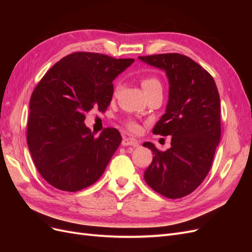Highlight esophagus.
<instances>
[{
    "instance_id": "esophagus-1",
    "label": "esophagus",
    "mask_w": 252,
    "mask_h": 252,
    "mask_svg": "<svg viewBox=\"0 0 252 252\" xmlns=\"http://www.w3.org/2000/svg\"><path fill=\"white\" fill-rule=\"evenodd\" d=\"M139 141H136L135 139L132 138H123L122 140V145L123 146H139Z\"/></svg>"
}]
</instances>
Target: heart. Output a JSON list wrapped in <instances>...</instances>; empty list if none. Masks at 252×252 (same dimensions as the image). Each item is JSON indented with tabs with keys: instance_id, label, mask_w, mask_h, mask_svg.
I'll return each instance as SVG.
<instances>
[{
	"instance_id": "obj_1",
	"label": "heart",
	"mask_w": 252,
	"mask_h": 252,
	"mask_svg": "<svg viewBox=\"0 0 252 252\" xmlns=\"http://www.w3.org/2000/svg\"><path fill=\"white\" fill-rule=\"evenodd\" d=\"M141 83H142V87H143L145 94H146L154 93V91H156V90H162V88H163L162 82L159 81V79L154 74H149V75H146V77H144L141 80ZM118 88H119V84L117 85L116 89H118ZM125 126H126L128 130L131 131V132H136L139 130L138 123H136V122H134V121H132V120L126 121Z\"/></svg>"
}]
</instances>
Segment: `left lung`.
<instances>
[{
    "instance_id": "obj_1",
    "label": "left lung",
    "mask_w": 252,
    "mask_h": 252,
    "mask_svg": "<svg viewBox=\"0 0 252 252\" xmlns=\"http://www.w3.org/2000/svg\"><path fill=\"white\" fill-rule=\"evenodd\" d=\"M161 68L169 80V100L155 126V134L171 135V147L154 152L144 179L151 189L168 199H180L199 187L211 168L220 139V102L211 74L181 53L139 57Z\"/></svg>"
}]
</instances>
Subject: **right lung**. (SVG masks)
<instances>
[{"label": "right lung", "instance_id": "right-lung-1", "mask_svg": "<svg viewBox=\"0 0 252 252\" xmlns=\"http://www.w3.org/2000/svg\"><path fill=\"white\" fill-rule=\"evenodd\" d=\"M133 62L73 52L37 83L30 97L27 144L37 171L51 186L75 192L101 178L122 136L108 127L95 138L84 124L85 113L108 108L112 81Z\"/></svg>", "mask_w": 252, "mask_h": 252}]
</instances>
